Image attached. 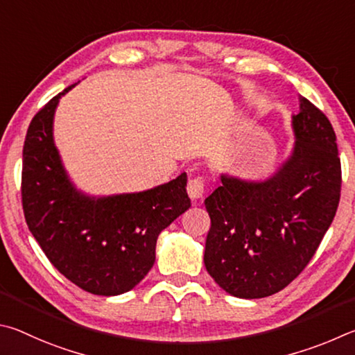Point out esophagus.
Here are the masks:
<instances>
[{
  "label": "esophagus",
  "mask_w": 355,
  "mask_h": 355,
  "mask_svg": "<svg viewBox=\"0 0 355 355\" xmlns=\"http://www.w3.org/2000/svg\"><path fill=\"white\" fill-rule=\"evenodd\" d=\"M204 191H206V184H204L202 178H195L190 179L187 184V193L191 201H198L204 196Z\"/></svg>",
  "instance_id": "1"
}]
</instances>
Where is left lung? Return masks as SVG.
<instances>
[{"label": "left lung", "instance_id": "8db88e82", "mask_svg": "<svg viewBox=\"0 0 355 355\" xmlns=\"http://www.w3.org/2000/svg\"><path fill=\"white\" fill-rule=\"evenodd\" d=\"M295 146L265 181L221 174L206 198L204 265L229 295L259 300L300 276L337 212L341 165L331 121L304 96L291 116Z\"/></svg>", "mask_w": 355, "mask_h": 355}]
</instances>
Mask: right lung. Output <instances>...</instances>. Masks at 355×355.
Segmentation results:
<instances>
[{
    "mask_svg": "<svg viewBox=\"0 0 355 355\" xmlns=\"http://www.w3.org/2000/svg\"><path fill=\"white\" fill-rule=\"evenodd\" d=\"M59 93L37 112L23 146L21 201L31 234L49 262L99 296L132 290L155 260L159 234L190 207L187 174L139 193L89 196L70 181L54 145Z\"/></svg>",
    "mask_w": 355,
    "mask_h": 355,
    "instance_id": "right-lung-1",
    "label": "right lung"
}]
</instances>
